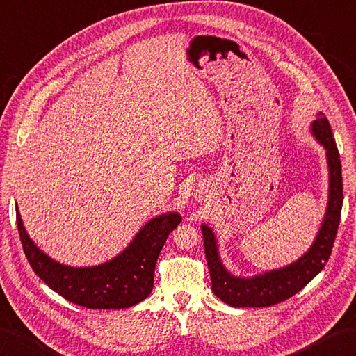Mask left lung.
<instances>
[{
    "label": "left lung",
    "mask_w": 356,
    "mask_h": 356,
    "mask_svg": "<svg viewBox=\"0 0 356 356\" xmlns=\"http://www.w3.org/2000/svg\"><path fill=\"white\" fill-rule=\"evenodd\" d=\"M310 132L325 149L327 166H329V200L315 241L298 261L281 268L264 271L261 275L236 276L227 270L220 259L218 239L213 228L207 224L200 225L208 270L211 276V289L220 301L232 307H268L282 302L302 290L329 261L337 238L341 208H343L341 160L329 120L323 113L316 114V118L312 122Z\"/></svg>",
    "instance_id": "8db88e82"
}]
</instances>
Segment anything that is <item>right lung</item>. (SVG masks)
Here are the masks:
<instances>
[{"label": "right lung", "instance_id": "add662e5", "mask_svg": "<svg viewBox=\"0 0 356 356\" xmlns=\"http://www.w3.org/2000/svg\"><path fill=\"white\" fill-rule=\"evenodd\" d=\"M182 216L159 214L138 229L120 254L92 267L60 264L29 238L17 207V225L24 254L35 275L67 301L86 309H128L148 296L154 284L157 257Z\"/></svg>", "mask_w": 356, "mask_h": 356}]
</instances>
